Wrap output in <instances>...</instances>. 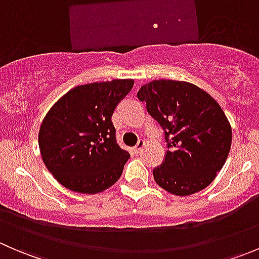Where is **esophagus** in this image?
Masks as SVG:
<instances>
[{"instance_id": "obj_1", "label": "esophagus", "mask_w": 259, "mask_h": 259, "mask_svg": "<svg viewBox=\"0 0 259 259\" xmlns=\"http://www.w3.org/2000/svg\"><path fill=\"white\" fill-rule=\"evenodd\" d=\"M144 146H145V140L144 139H140L139 142H138V144L135 145V148H134L135 153H139V151H142Z\"/></svg>"}]
</instances>
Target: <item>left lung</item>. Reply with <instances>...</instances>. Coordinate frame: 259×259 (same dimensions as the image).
Instances as JSON below:
<instances>
[{"label": "left lung", "instance_id": "8db88e82", "mask_svg": "<svg viewBox=\"0 0 259 259\" xmlns=\"http://www.w3.org/2000/svg\"><path fill=\"white\" fill-rule=\"evenodd\" d=\"M138 98L165 130L169 150L153 170L159 187L178 197L200 192L223 168L232 144V126L219 104L187 81L153 80Z\"/></svg>", "mask_w": 259, "mask_h": 259}]
</instances>
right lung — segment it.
<instances>
[{
    "label": "right lung",
    "mask_w": 259,
    "mask_h": 259,
    "mask_svg": "<svg viewBox=\"0 0 259 259\" xmlns=\"http://www.w3.org/2000/svg\"><path fill=\"white\" fill-rule=\"evenodd\" d=\"M133 86V79L79 85L51 106L40 126L38 146L60 184L98 194L119 180L130 154L116 144L111 116Z\"/></svg>",
    "instance_id": "obj_1"
}]
</instances>
